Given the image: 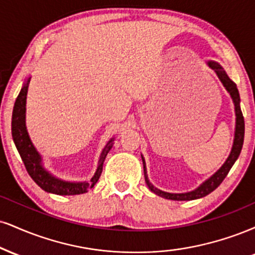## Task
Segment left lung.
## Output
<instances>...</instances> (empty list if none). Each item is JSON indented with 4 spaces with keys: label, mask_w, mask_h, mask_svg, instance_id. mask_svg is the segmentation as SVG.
Returning a JSON list of instances; mask_svg holds the SVG:
<instances>
[{
    "label": "left lung",
    "mask_w": 255,
    "mask_h": 255,
    "mask_svg": "<svg viewBox=\"0 0 255 255\" xmlns=\"http://www.w3.org/2000/svg\"><path fill=\"white\" fill-rule=\"evenodd\" d=\"M208 66L210 67L211 70H214L215 73L217 75V77L221 81V83L223 84V87L226 88V90L228 91L229 95H231L233 103H234V109H235V131H234V141H233V146H232V151L229 153L228 158L227 160L223 162V165L221 166L219 170L216 171L213 176H210L207 180H204L198 188H196L192 191H188V192H182V194H172V192H166L162 191V190L155 188L153 184L149 182L148 176H147V168H146V162L145 159H143L142 155V162H143V172H145V180L147 186H148L149 190L152 192H154L155 195L160 196L162 198L166 199H172V201H192V199H198L204 197V196L209 195L210 192H213L217 186L220 185L221 183L223 182V179L227 177L229 171L234 162L236 161V159L239 158L240 155V152L242 149V145H244V137H245V120H244V115H242L241 108H240V95H239V90L236 88V84L232 81L231 78L228 77L223 67L220 65L219 63L214 60H209L208 61Z\"/></svg>",
    "instance_id": "1"
}]
</instances>
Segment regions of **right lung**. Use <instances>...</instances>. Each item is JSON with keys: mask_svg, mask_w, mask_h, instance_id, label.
Masks as SVG:
<instances>
[{"mask_svg": "<svg viewBox=\"0 0 255 255\" xmlns=\"http://www.w3.org/2000/svg\"><path fill=\"white\" fill-rule=\"evenodd\" d=\"M30 82V77L27 78V81L23 83L21 91L15 101L13 116H11V135L15 146L21 159H22L24 166H26L27 172L32 179L38 184V185L46 192L60 196H71V195H81L88 192L91 188H94L95 184L100 179L101 173H102L103 162L113 147V141L114 137H112L107 145L104 146L102 153H101L96 172L90 180H84V182H69V180L60 179L56 176H53L50 171L46 170L42 162L41 154L33 145L30 140L28 130L26 127V100H27V91H28V85Z\"/></svg>", "mask_w": 255, "mask_h": 255, "instance_id": "add662e5", "label": "right lung"}]
</instances>
